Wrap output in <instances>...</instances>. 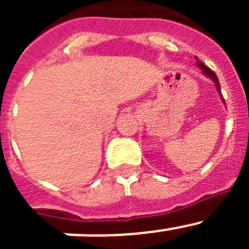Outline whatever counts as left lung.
<instances>
[{"instance_id": "left-lung-1", "label": "left lung", "mask_w": 249, "mask_h": 249, "mask_svg": "<svg viewBox=\"0 0 249 249\" xmlns=\"http://www.w3.org/2000/svg\"><path fill=\"white\" fill-rule=\"evenodd\" d=\"M196 59H197V66H198V67L202 70V73H203L206 77H208V78H210V80L212 81L213 83H214L215 89H217V91H218L219 96H221V100L223 101V103H224L223 96H222V93H221V86H219L218 78H217V74H215L214 72H213L212 70H211V68H208V67H207V66H204V63H202L201 61H199V59L197 58V57H196Z\"/></svg>"}]
</instances>
